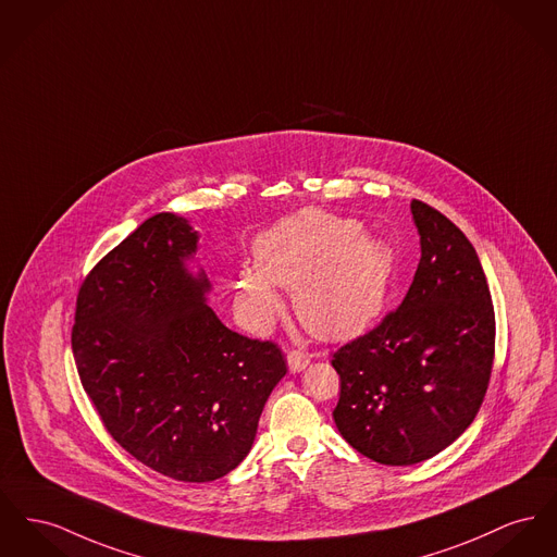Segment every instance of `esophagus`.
<instances>
[{
  "instance_id": "1",
  "label": "esophagus",
  "mask_w": 557,
  "mask_h": 557,
  "mask_svg": "<svg viewBox=\"0 0 557 557\" xmlns=\"http://www.w3.org/2000/svg\"><path fill=\"white\" fill-rule=\"evenodd\" d=\"M307 366H309V354H307V351L293 349V351L288 354V368H290L293 372H300V370H305Z\"/></svg>"
}]
</instances>
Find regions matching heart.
I'll use <instances>...</instances> for the list:
<instances>
[{
    "instance_id": "obj_1",
    "label": "heart",
    "mask_w": 557,
    "mask_h": 557,
    "mask_svg": "<svg viewBox=\"0 0 557 557\" xmlns=\"http://www.w3.org/2000/svg\"><path fill=\"white\" fill-rule=\"evenodd\" d=\"M255 261L235 277L244 318L264 326L277 315V283L293 290L300 324L327 341L351 338L381 315L395 271L385 242L361 233L360 221L322 210H302L261 233Z\"/></svg>"
}]
</instances>
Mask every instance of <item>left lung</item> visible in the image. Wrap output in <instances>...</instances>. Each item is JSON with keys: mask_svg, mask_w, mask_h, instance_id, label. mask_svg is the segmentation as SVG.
<instances>
[{"mask_svg": "<svg viewBox=\"0 0 557 557\" xmlns=\"http://www.w3.org/2000/svg\"><path fill=\"white\" fill-rule=\"evenodd\" d=\"M421 262L401 305L332 366L341 435L381 465H414L473 423L491 381L494 307L475 248L425 201L410 203Z\"/></svg>", "mask_w": 557, "mask_h": 557, "instance_id": "left-lung-1", "label": "left lung"}]
</instances>
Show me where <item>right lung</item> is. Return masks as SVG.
<instances>
[{
	"label": "right lung",
	"mask_w": 557,
	"mask_h": 557,
	"mask_svg": "<svg viewBox=\"0 0 557 557\" xmlns=\"http://www.w3.org/2000/svg\"><path fill=\"white\" fill-rule=\"evenodd\" d=\"M197 231L170 212L138 225L79 286L73 358L111 437L178 482L227 475L252 448L286 374L282 349L242 336L206 305L185 262Z\"/></svg>",
	"instance_id": "1"
}]
</instances>
